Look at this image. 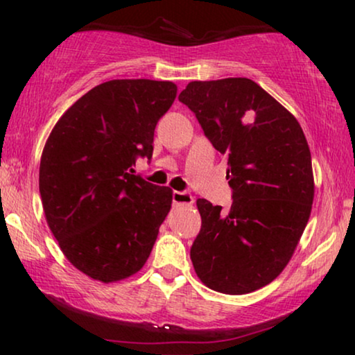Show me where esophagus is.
<instances>
[{
  "instance_id": "esophagus-1",
  "label": "esophagus",
  "mask_w": 355,
  "mask_h": 355,
  "mask_svg": "<svg viewBox=\"0 0 355 355\" xmlns=\"http://www.w3.org/2000/svg\"><path fill=\"white\" fill-rule=\"evenodd\" d=\"M173 202L176 203V205H192L193 197H192V193L187 191H174Z\"/></svg>"
}]
</instances>
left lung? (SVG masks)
I'll use <instances>...</instances> for the list:
<instances>
[{
	"label": "left lung",
	"instance_id": "1",
	"mask_svg": "<svg viewBox=\"0 0 355 355\" xmlns=\"http://www.w3.org/2000/svg\"><path fill=\"white\" fill-rule=\"evenodd\" d=\"M179 101L227 157L231 210L198 198L196 273L223 294L270 284L293 257L313 203L312 157L297 119L254 80H193Z\"/></svg>",
	"mask_w": 355,
	"mask_h": 355
}]
</instances>
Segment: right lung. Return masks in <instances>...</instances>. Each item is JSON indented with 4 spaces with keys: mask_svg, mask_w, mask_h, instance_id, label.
Segmentation results:
<instances>
[{
    "mask_svg": "<svg viewBox=\"0 0 355 355\" xmlns=\"http://www.w3.org/2000/svg\"><path fill=\"white\" fill-rule=\"evenodd\" d=\"M178 87L118 79L94 87L61 116L40 162L46 223L66 259L113 283L142 268L173 202V191L135 176L152 158L153 134Z\"/></svg>",
    "mask_w": 355,
    "mask_h": 355,
    "instance_id": "1",
    "label": "right lung"
}]
</instances>
